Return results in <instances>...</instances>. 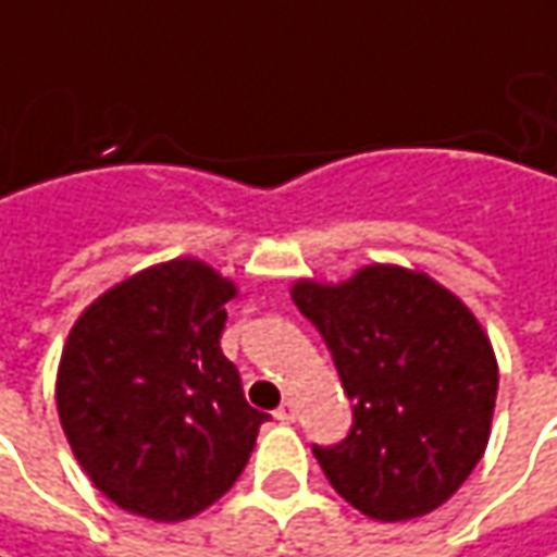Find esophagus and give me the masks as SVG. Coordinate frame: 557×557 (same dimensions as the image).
Returning <instances> with one entry per match:
<instances>
[{
    "label": "esophagus",
    "instance_id": "34e87169",
    "mask_svg": "<svg viewBox=\"0 0 557 557\" xmlns=\"http://www.w3.org/2000/svg\"><path fill=\"white\" fill-rule=\"evenodd\" d=\"M275 418H278V421H285V424H290V421L297 418V403H294V399H285V403L275 409Z\"/></svg>",
    "mask_w": 557,
    "mask_h": 557
}]
</instances>
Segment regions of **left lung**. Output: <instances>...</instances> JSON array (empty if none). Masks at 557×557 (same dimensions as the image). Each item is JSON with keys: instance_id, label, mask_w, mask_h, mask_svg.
Segmentation results:
<instances>
[{"instance_id": "obj_1", "label": "left lung", "mask_w": 557, "mask_h": 557, "mask_svg": "<svg viewBox=\"0 0 557 557\" xmlns=\"http://www.w3.org/2000/svg\"><path fill=\"white\" fill-rule=\"evenodd\" d=\"M290 297L354 399L350 437L312 446L329 483L384 524L440 508L490 443L499 366L478 315L431 275L394 263L337 285L297 278Z\"/></svg>"}]
</instances>
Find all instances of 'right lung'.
Listing matches in <instances>:
<instances>
[{"instance_id": "1", "label": "right lung", "mask_w": 557, "mask_h": 557, "mask_svg": "<svg viewBox=\"0 0 557 557\" xmlns=\"http://www.w3.org/2000/svg\"><path fill=\"white\" fill-rule=\"evenodd\" d=\"M235 294L232 278L180 257L104 290L67 334L54 381L64 437L129 515L195 518L245 471L269 416L220 347Z\"/></svg>"}]
</instances>
